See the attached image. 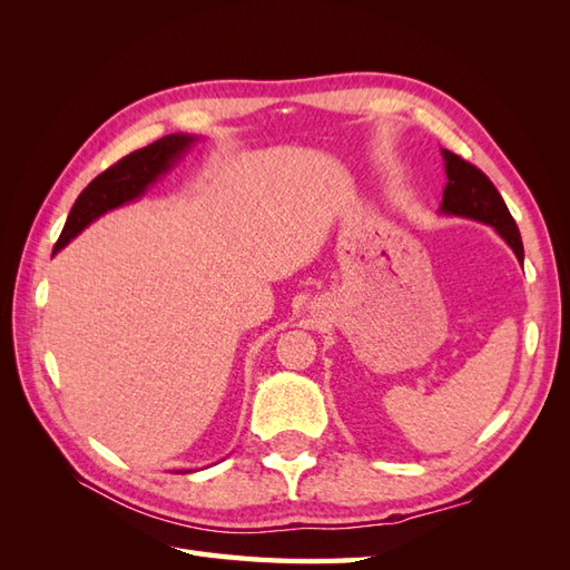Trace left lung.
<instances>
[{
    "label": "left lung",
    "instance_id": "1",
    "mask_svg": "<svg viewBox=\"0 0 570 570\" xmlns=\"http://www.w3.org/2000/svg\"><path fill=\"white\" fill-rule=\"evenodd\" d=\"M444 154V168H446V187L442 195V212L465 216L488 223L499 235H502L509 247L523 262V243L519 226H515L513 216L509 214L502 195L497 193L492 180L482 174V170L465 159L456 157L454 151L442 149Z\"/></svg>",
    "mask_w": 570,
    "mask_h": 570
}]
</instances>
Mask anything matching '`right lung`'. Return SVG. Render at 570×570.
Instances as JSON below:
<instances>
[{
    "label": "right lung",
    "instance_id": "obj_1",
    "mask_svg": "<svg viewBox=\"0 0 570 570\" xmlns=\"http://www.w3.org/2000/svg\"><path fill=\"white\" fill-rule=\"evenodd\" d=\"M195 142L189 135H166L161 140L137 149L128 157L109 166L105 174H99L88 187L78 195L71 214L66 218V226L57 239L55 252L66 247L71 239L90 223L109 209L140 197L147 185L157 180L170 166L180 151Z\"/></svg>",
    "mask_w": 570,
    "mask_h": 570
}]
</instances>
